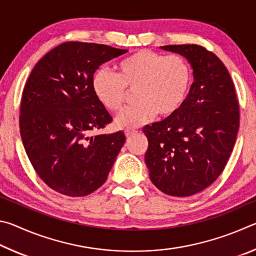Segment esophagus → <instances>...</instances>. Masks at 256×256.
<instances>
[{
  "label": "esophagus",
  "mask_w": 256,
  "mask_h": 256,
  "mask_svg": "<svg viewBox=\"0 0 256 256\" xmlns=\"http://www.w3.org/2000/svg\"><path fill=\"white\" fill-rule=\"evenodd\" d=\"M136 133V130H125V136H126L128 138L134 136Z\"/></svg>",
  "instance_id": "obj_1"
}]
</instances>
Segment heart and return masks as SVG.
Wrapping results in <instances>:
<instances>
[{"label": "heart", "mask_w": 256, "mask_h": 256, "mask_svg": "<svg viewBox=\"0 0 256 256\" xmlns=\"http://www.w3.org/2000/svg\"><path fill=\"white\" fill-rule=\"evenodd\" d=\"M192 80V68L183 56L140 50L120 60L114 73L106 68L94 73L92 92L104 108L115 112L134 90L136 102L116 116L120 128H132L157 114L174 115L188 98Z\"/></svg>", "instance_id": "obj_1"}]
</instances>
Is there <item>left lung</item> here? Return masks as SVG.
<instances>
[{
	"mask_svg": "<svg viewBox=\"0 0 256 256\" xmlns=\"http://www.w3.org/2000/svg\"><path fill=\"white\" fill-rule=\"evenodd\" d=\"M193 68L188 96L174 115L146 125L144 156L154 186L172 196H190L222 174L240 128L235 86L218 56L196 44L168 45Z\"/></svg>",
	"mask_w": 256,
	"mask_h": 256,
	"instance_id": "obj_1",
	"label": "left lung"
}]
</instances>
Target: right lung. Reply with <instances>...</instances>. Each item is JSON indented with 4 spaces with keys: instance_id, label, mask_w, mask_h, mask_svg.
Returning <instances> with one entry per match:
<instances>
[{
    "instance_id": "right-lung-1",
    "label": "right lung",
    "mask_w": 256,
    "mask_h": 256,
    "mask_svg": "<svg viewBox=\"0 0 256 256\" xmlns=\"http://www.w3.org/2000/svg\"><path fill=\"white\" fill-rule=\"evenodd\" d=\"M126 50L66 42L32 68L20 105V134L34 170L52 190L84 196L105 183L125 142L122 131L90 136L112 122L92 92L94 73Z\"/></svg>"
}]
</instances>
